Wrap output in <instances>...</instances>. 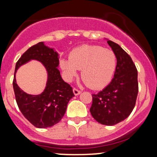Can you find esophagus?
<instances>
[{"instance_id": "esophagus-1", "label": "esophagus", "mask_w": 157, "mask_h": 157, "mask_svg": "<svg viewBox=\"0 0 157 157\" xmlns=\"http://www.w3.org/2000/svg\"><path fill=\"white\" fill-rule=\"evenodd\" d=\"M73 92H74V94H75V95H79L81 93V91H80V90H78V89H75V88H74L73 89Z\"/></svg>"}]
</instances>
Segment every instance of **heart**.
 Returning a JSON list of instances; mask_svg holds the SVG:
<instances>
[{
    "mask_svg": "<svg viewBox=\"0 0 157 157\" xmlns=\"http://www.w3.org/2000/svg\"><path fill=\"white\" fill-rule=\"evenodd\" d=\"M61 68L66 80L71 81L82 70L81 77L93 89L105 87L111 82L117 67V56L112 50L100 46L83 45L74 48L69 59H61Z\"/></svg>",
    "mask_w": 157,
    "mask_h": 157,
    "instance_id": "1",
    "label": "heart"
}]
</instances>
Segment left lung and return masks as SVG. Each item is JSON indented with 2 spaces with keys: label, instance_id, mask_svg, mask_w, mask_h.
Returning <instances> with one entry per match:
<instances>
[{
  "label": "left lung",
  "instance_id": "1",
  "mask_svg": "<svg viewBox=\"0 0 157 157\" xmlns=\"http://www.w3.org/2000/svg\"><path fill=\"white\" fill-rule=\"evenodd\" d=\"M107 42L117 56L114 77L102 91L92 94L90 112L100 124L113 125L127 118L134 109L139 91L138 73L130 55L116 43Z\"/></svg>",
  "mask_w": 157,
  "mask_h": 157
}]
</instances>
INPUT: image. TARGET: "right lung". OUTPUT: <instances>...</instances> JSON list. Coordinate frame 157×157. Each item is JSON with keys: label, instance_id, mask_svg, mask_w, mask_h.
I'll return each instance as SVG.
<instances>
[{"label": "right lung", "instance_id": "obj_1", "mask_svg": "<svg viewBox=\"0 0 157 157\" xmlns=\"http://www.w3.org/2000/svg\"><path fill=\"white\" fill-rule=\"evenodd\" d=\"M30 59L42 62L48 73L46 89L39 95L25 93L16 83L17 68ZM58 66V54L43 42L27 49L16 63L12 82L16 102L25 118L39 128L52 127L60 122L66 113L68 102L75 96L71 86L61 77Z\"/></svg>", "mask_w": 157, "mask_h": 157}]
</instances>
